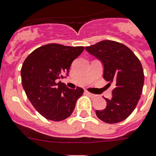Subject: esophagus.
Listing matches in <instances>:
<instances>
[{
  "instance_id": "34e87169",
  "label": "esophagus",
  "mask_w": 156,
  "mask_h": 156,
  "mask_svg": "<svg viewBox=\"0 0 156 156\" xmlns=\"http://www.w3.org/2000/svg\"><path fill=\"white\" fill-rule=\"evenodd\" d=\"M86 94H88L89 96H90L91 98H96V97H97V95H96V94H92V93H90V92H88V91H86Z\"/></svg>"
}]
</instances>
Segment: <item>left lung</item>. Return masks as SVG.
Here are the masks:
<instances>
[{"label": "left lung", "mask_w": 156, "mask_h": 156, "mask_svg": "<svg viewBox=\"0 0 156 156\" xmlns=\"http://www.w3.org/2000/svg\"><path fill=\"white\" fill-rule=\"evenodd\" d=\"M86 50L102 62L107 85H115L112 98H105L107 107L96 111L97 117L107 123L122 122L135 110L143 91L144 74L140 61L131 49L115 41H99Z\"/></svg>", "instance_id": "left-lung-1"}]
</instances>
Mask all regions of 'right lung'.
<instances>
[{
	"label": "right lung",
	"instance_id": "1",
	"mask_svg": "<svg viewBox=\"0 0 156 156\" xmlns=\"http://www.w3.org/2000/svg\"><path fill=\"white\" fill-rule=\"evenodd\" d=\"M83 50V46L51 43L37 48L25 58L21 69L22 87L34 108L45 119L62 121L73 113L84 90L69 89L58 81L68 75L73 61Z\"/></svg>",
	"mask_w": 156,
	"mask_h": 156
}]
</instances>
